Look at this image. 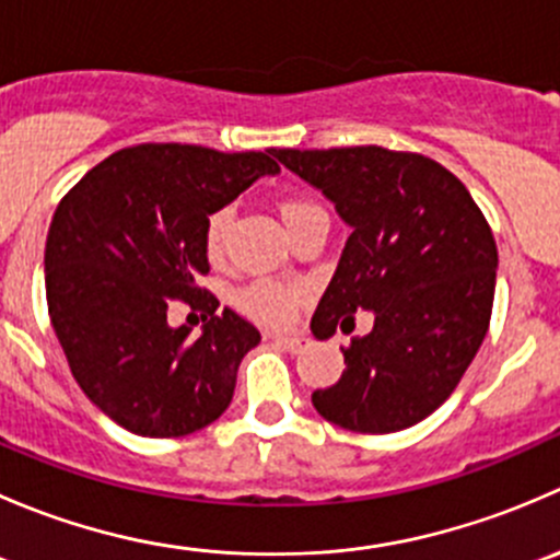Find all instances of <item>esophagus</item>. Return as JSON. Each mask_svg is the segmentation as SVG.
<instances>
[{"label": "esophagus", "instance_id": "esophagus-1", "mask_svg": "<svg viewBox=\"0 0 560 560\" xmlns=\"http://www.w3.org/2000/svg\"><path fill=\"white\" fill-rule=\"evenodd\" d=\"M265 338L276 341L279 347H284L287 352H301L306 347V338L303 336H287V332H265Z\"/></svg>", "mask_w": 560, "mask_h": 560}]
</instances>
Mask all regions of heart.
Masks as SVG:
<instances>
[{
    "instance_id": "heart-1",
    "label": "heart",
    "mask_w": 560,
    "mask_h": 560,
    "mask_svg": "<svg viewBox=\"0 0 560 560\" xmlns=\"http://www.w3.org/2000/svg\"><path fill=\"white\" fill-rule=\"evenodd\" d=\"M281 219L284 224H295L298 219H303L306 213L312 211H322L319 206L306 197H287L281 202ZM230 224H233V208H217L213 213H208L206 228H202V252H206L208 262L219 265L228 254V233ZM306 290L298 284H284V281H273V279H259L246 284L244 290L235 295V306L241 308L246 316L252 319L265 322V325H281L287 322L295 312L298 303L303 301Z\"/></svg>"
}]
</instances>
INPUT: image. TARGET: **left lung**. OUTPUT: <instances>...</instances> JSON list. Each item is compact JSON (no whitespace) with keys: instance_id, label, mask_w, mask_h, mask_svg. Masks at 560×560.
Wrapping results in <instances>:
<instances>
[{"instance_id":"obj_1","label":"left lung","mask_w":560,"mask_h":560,"mask_svg":"<svg viewBox=\"0 0 560 560\" xmlns=\"http://www.w3.org/2000/svg\"><path fill=\"white\" fill-rule=\"evenodd\" d=\"M352 228L312 319L316 338L374 314L314 409L354 433L417 425L453 395L490 325L499 248L466 186L431 156L382 145L270 149Z\"/></svg>"}]
</instances>
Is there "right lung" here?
Instances as JSON below:
<instances>
[{
	"mask_svg": "<svg viewBox=\"0 0 560 560\" xmlns=\"http://www.w3.org/2000/svg\"><path fill=\"white\" fill-rule=\"evenodd\" d=\"M270 151L143 143L92 167L56 206L45 241L50 325L86 398L129 433L175 439L222 417L259 330L197 284L202 228L259 175ZM184 300L209 314L200 337L166 325Z\"/></svg>",
	"mask_w": 560,
	"mask_h": 560,
	"instance_id": "1",
	"label": "right lung"
}]
</instances>
